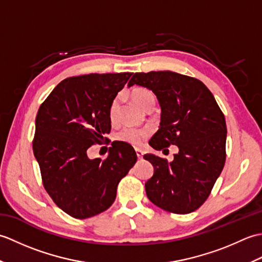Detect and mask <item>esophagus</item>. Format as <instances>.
<instances>
[{"instance_id": "34e87169", "label": "esophagus", "mask_w": 262, "mask_h": 262, "mask_svg": "<svg viewBox=\"0 0 262 262\" xmlns=\"http://www.w3.org/2000/svg\"><path fill=\"white\" fill-rule=\"evenodd\" d=\"M143 151H142V149L141 148H136V155H137V158L138 159H142L143 158Z\"/></svg>"}]
</instances>
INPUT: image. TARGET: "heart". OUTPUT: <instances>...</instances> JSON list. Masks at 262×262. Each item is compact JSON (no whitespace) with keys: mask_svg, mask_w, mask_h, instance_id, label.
I'll return each mask as SVG.
<instances>
[{"mask_svg":"<svg viewBox=\"0 0 262 262\" xmlns=\"http://www.w3.org/2000/svg\"><path fill=\"white\" fill-rule=\"evenodd\" d=\"M132 98L134 101L140 105L141 108H144L145 105L154 100V96L151 91L146 90V89H136L133 91ZM119 102L118 99H115L110 104L109 108V117L111 121H115L117 118V114H118ZM151 130L148 128H134V127H125L117 134L116 138L120 142L128 143L130 145L140 146L143 144V142L146 140L147 136L149 135Z\"/></svg>","mask_w":262,"mask_h":262,"instance_id":"heart-1","label":"heart"}]
</instances>
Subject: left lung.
Listing matches in <instances>:
<instances>
[{
	"mask_svg": "<svg viewBox=\"0 0 262 262\" xmlns=\"http://www.w3.org/2000/svg\"><path fill=\"white\" fill-rule=\"evenodd\" d=\"M151 90L161 107L159 130L149 145L160 151L177 145L171 162L154 154L144 159L154 166L145 183L148 199L176 214L196 210L207 199L225 164L226 122L203 82L170 71L135 73L128 82Z\"/></svg>",
	"mask_w": 262,
	"mask_h": 262,
	"instance_id": "left-lung-1",
	"label": "left lung"
}]
</instances>
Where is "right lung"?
Masks as SVG:
<instances>
[{"instance_id":"add662e5","label":"right lung","mask_w":262,"mask_h":262,"mask_svg":"<svg viewBox=\"0 0 262 262\" xmlns=\"http://www.w3.org/2000/svg\"><path fill=\"white\" fill-rule=\"evenodd\" d=\"M133 73L88 74L65 79L38 110L33 154L54 203L75 219L108 209L121 178L136 163L130 144L111 143L105 160L88 149L109 134V108Z\"/></svg>"}]
</instances>
